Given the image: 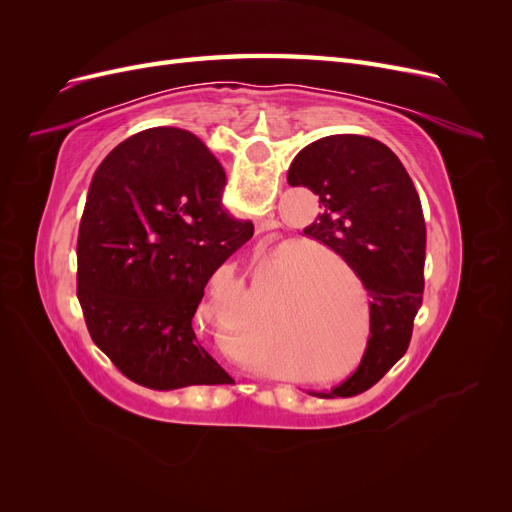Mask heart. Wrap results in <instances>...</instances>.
<instances>
[{
    "instance_id": "obj_1",
    "label": "heart",
    "mask_w": 512,
    "mask_h": 512,
    "mask_svg": "<svg viewBox=\"0 0 512 512\" xmlns=\"http://www.w3.org/2000/svg\"><path fill=\"white\" fill-rule=\"evenodd\" d=\"M286 243L280 245H265L262 247L260 269L267 271L275 254H280ZM301 257L320 259L323 265L333 271H346L348 265L335 252L327 250L324 245H309L301 247L297 252H288L277 262V275H280V292L288 291L286 305L282 312L269 324V333L277 339L288 337H314L318 329L329 327V320L337 314V288L329 275L324 273V267L319 263H303L298 266V280H293V262ZM301 260V259H300ZM302 261V260H301Z\"/></svg>"
}]
</instances>
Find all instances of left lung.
Masks as SVG:
<instances>
[{"label": "left lung", "instance_id": "8db88e82", "mask_svg": "<svg viewBox=\"0 0 512 512\" xmlns=\"http://www.w3.org/2000/svg\"><path fill=\"white\" fill-rule=\"evenodd\" d=\"M288 183L309 188L318 218L303 232L346 260L369 292V339L354 374L318 397H352L371 389L412 337L425 288V218L404 164L376 138L333 134L303 147Z\"/></svg>", "mask_w": 512, "mask_h": 512}]
</instances>
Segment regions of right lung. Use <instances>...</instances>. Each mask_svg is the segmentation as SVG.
I'll use <instances>...</instances> for the list:
<instances>
[{"mask_svg": "<svg viewBox=\"0 0 512 512\" xmlns=\"http://www.w3.org/2000/svg\"><path fill=\"white\" fill-rule=\"evenodd\" d=\"M224 185L218 158L179 128L126 138L89 185L76 294L94 344L147 389L232 380L192 329L209 277L254 235L222 209Z\"/></svg>", "mask_w": 512, "mask_h": 512, "instance_id": "1", "label": "right lung"}]
</instances>
